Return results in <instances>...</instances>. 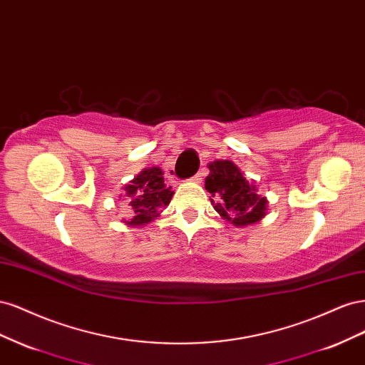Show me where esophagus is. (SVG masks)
<instances>
[{"label":"esophagus","instance_id":"esophagus-1","mask_svg":"<svg viewBox=\"0 0 365 365\" xmlns=\"http://www.w3.org/2000/svg\"><path fill=\"white\" fill-rule=\"evenodd\" d=\"M201 180H202V173H201V172H197V173L193 176V178H192L193 182H200Z\"/></svg>","mask_w":365,"mask_h":365}]
</instances>
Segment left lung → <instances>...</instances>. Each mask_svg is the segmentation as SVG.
I'll use <instances>...</instances> for the list:
<instances>
[{
  "label": "left lung",
  "instance_id": "8db88e82",
  "mask_svg": "<svg viewBox=\"0 0 365 365\" xmlns=\"http://www.w3.org/2000/svg\"><path fill=\"white\" fill-rule=\"evenodd\" d=\"M208 169L205 189L219 200L213 207L220 216L235 225L254 224L264 216L267 197L256 193V185H250L235 163L213 161Z\"/></svg>",
  "mask_w": 365,
  "mask_h": 365
}]
</instances>
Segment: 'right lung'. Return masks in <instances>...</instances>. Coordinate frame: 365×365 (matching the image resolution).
<instances>
[{
  "label": "right lung",
  "mask_w": 365,
  "mask_h": 365,
  "mask_svg": "<svg viewBox=\"0 0 365 365\" xmlns=\"http://www.w3.org/2000/svg\"><path fill=\"white\" fill-rule=\"evenodd\" d=\"M126 195L130 197L134 219L129 225H145L158 216V208L168 205L173 196L172 187L164 184L160 168L145 169L137 178L126 185Z\"/></svg>",
  "instance_id": "1"
}]
</instances>
